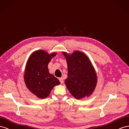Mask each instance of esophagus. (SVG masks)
<instances>
[{"label": "esophagus", "mask_w": 129, "mask_h": 129, "mask_svg": "<svg viewBox=\"0 0 129 129\" xmlns=\"http://www.w3.org/2000/svg\"><path fill=\"white\" fill-rule=\"evenodd\" d=\"M59 80L61 84L64 83V80H63V78H59Z\"/></svg>", "instance_id": "obj_1"}]
</instances>
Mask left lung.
<instances>
[{"label":"left lung","mask_w":129,"mask_h":129,"mask_svg":"<svg viewBox=\"0 0 129 129\" xmlns=\"http://www.w3.org/2000/svg\"><path fill=\"white\" fill-rule=\"evenodd\" d=\"M62 53L68 65V78L65 84L68 90L77 99L90 97L97 84V73L90 59L79 51L71 54Z\"/></svg>","instance_id":"left-lung-1"}]
</instances>
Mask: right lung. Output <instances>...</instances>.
I'll return each mask as SVG.
<instances>
[{
  "mask_svg": "<svg viewBox=\"0 0 129 129\" xmlns=\"http://www.w3.org/2000/svg\"><path fill=\"white\" fill-rule=\"evenodd\" d=\"M56 52L49 53L43 50L35 51L29 57L25 66L24 79L32 93L40 99L48 97L51 90L60 82L49 72L48 64Z\"/></svg>",
  "mask_w": 129,
  "mask_h": 129,
  "instance_id": "right-lung-1",
  "label": "right lung"
}]
</instances>
